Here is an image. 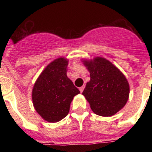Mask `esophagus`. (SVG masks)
<instances>
[{
    "instance_id": "1",
    "label": "esophagus",
    "mask_w": 152,
    "mask_h": 152,
    "mask_svg": "<svg viewBox=\"0 0 152 152\" xmlns=\"http://www.w3.org/2000/svg\"><path fill=\"white\" fill-rule=\"evenodd\" d=\"M84 86H82V87H80V88H79V91H80V93H82L83 91H84Z\"/></svg>"
}]
</instances>
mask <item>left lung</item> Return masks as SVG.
<instances>
[{
    "mask_svg": "<svg viewBox=\"0 0 152 152\" xmlns=\"http://www.w3.org/2000/svg\"><path fill=\"white\" fill-rule=\"evenodd\" d=\"M91 80L83 91L91 109L96 115L112 116L123 108L129 96V84L123 72L103 57L81 59Z\"/></svg>",
    "mask_w": 152,
    "mask_h": 152,
    "instance_id": "left-lung-1",
    "label": "left lung"
}]
</instances>
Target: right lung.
Returning a JSON list of instances; mask_svg holds the SVG:
<instances>
[{
    "mask_svg": "<svg viewBox=\"0 0 152 152\" xmlns=\"http://www.w3.org/2000/svg\"><path fill=\"white\" fill-rule=\"evenodd\" d=\"M68 60L59 57L49 63L33 85L32 100L44 120L57 123L69 113L74 96L80 91L67 76Z\"/></svg>",
    "mask_w": 152,
    "mask_h": 152,
    "instance_id": "obj_1",
    "label": "right lung"
}]
</instances>
